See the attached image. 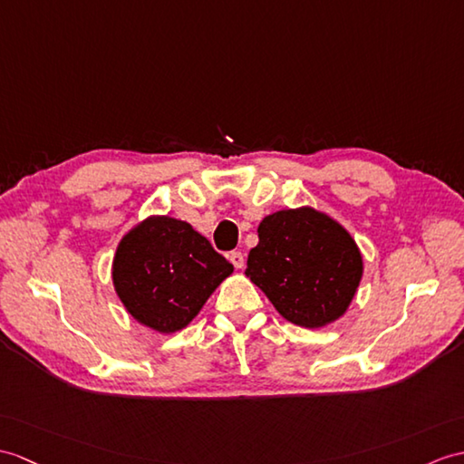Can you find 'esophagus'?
I'll list each match as a JSON object with an SVG mask.
<instances>
[{"label":"esophagus","mask_w":464,"mask_h":464,"mask_svg":"<svg viewBox=\"0 0 464 464\" xmlns=\"http://www.w3.org/2000/svg\"><path fill=\"white\" fill-rule=\"evenodd\" d=\"M229 261L233 263L235 268H243V266H245V256H243V253H239V251L229 253Z\"/></svg>","instance_id":"obj_1"}]
</instances>
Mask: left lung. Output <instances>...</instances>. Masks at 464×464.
Returning a JSON list of instances; mask_svg holds the SVG:
<instances>
[{
	"instance_id": "8db88e82",
	"label": "left lung",
	"mask_w": 464,
	"mask_h": 464,
	"mask_svg": "<svg viewBox=\"0 0 464 464\" xmlns=\"http://www.w3.org/2000/svg\"><path fill=\"white\" fill-rule=\"evenodd\" d=\"M256 233L245 275L278 314L303 328H324L346 314L362 283L363 256L342 223L303 206L266 215Z\"/></svg>"
}]
</instances>
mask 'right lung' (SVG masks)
<instances>
[{
  "label": "right lung",
  "instance_id": "add662e5",
  "mask_svg": "<svg viewBox=\"0 0 464 464\" xmlns=\"http://www.w3.org/2000/svg\"><path fill=\"white\" fill-rule=\"evenodd\" d=\"M231 273L206 237L169 215L138 221L112 258L116 296L136 322L160 334L186 328Z\"/></svg>",
  "mask_w": 464,
  "mask_h": 464
}]
</instances>
